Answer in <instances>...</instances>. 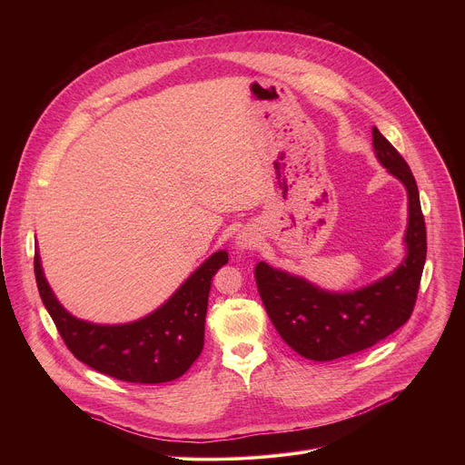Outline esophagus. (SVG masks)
I'll return each mask as SVG.
<instances>
[{
  "instance_id": "1",
  "label": "esophagus",
  "mask_w": 465,
  "mask_h": 465,
  "mask_svg": "<svg viewBox=\"0 0 465 465\" xmlns=\"http://www.w3.org/2000/svg\"><path fill=\"white\" fill-rule=\"evenodd\" d=\"M257 242H259V237L250 230L241 232L239 237H237V244H239L241 250H252V248L257 246Z\"/></svg>"
}]
</instances>
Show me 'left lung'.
I'll return each instance as SVG.
<instances>
[{
  "instance_id": "left-lung-1",
  "label": "left lung",
  "mask_w": 465,
  "mask_h": 465,
  "mask_svg": "<svg viewBox=\"0 0 465 465\" xmlns=\"http://www.w3.org/2000/svg\"><path fill=\"white\" fill-rule=\"evenodd\" d=\"M379 162L400 178L409 193V253L393 274L361 291L335 294L283 271L257 262L259 296L280 337L302 357L335 361L381 342L409 322L427 257V230L416 178L405 158L373 126Z\"/></svg>"
}]
</instances>
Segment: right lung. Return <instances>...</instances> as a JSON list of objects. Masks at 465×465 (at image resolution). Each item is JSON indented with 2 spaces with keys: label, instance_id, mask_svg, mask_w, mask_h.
Segmentation results:
<instances>
[{
  "label": "right lung",
  "instance_id": "obj_1",
  "mask_svg": "<svg viewBox=\"0 0 465 465\" xmlns=\"http://www.w3.org/2000/svg\"><path fill=\"white\" fill-rule=\"evenodd\" d=\"M228 262L215 252L201 269L153 314L123 325H97L77 320L51 292L35 252V276L40 298L68 350L99 373L136 384L178 379L203 353L208 296L213 276Z\"/></svg>",
  "mask_w": 465,
  "mask_h": 465
}]
</instances>
